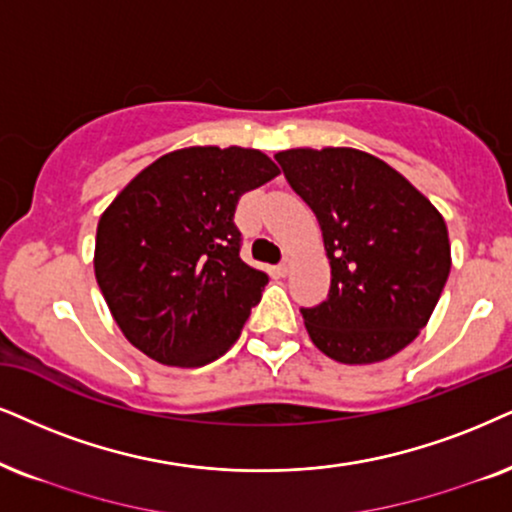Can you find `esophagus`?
Here are the masks:
<instances>
[{"label": "esophagus", "instance_id": "34e87169", "mask_svg": "<svg viewBox=\"0 0 512 512\" xmlns=\"http://www.w3.org/2000/svg\"><path fill=\"white\" fill-rule=\"evenodd\" d=\"M290 269H293V260H290V257H286V260L278 264V274L281 276H288Z\"/></svg>", "mask_w": 512, "mask_h": 512}]
</instances>
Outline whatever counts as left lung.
<instances>
[{
  "label": "left lung",
  "instance_id": "8db88e82",
  "mask_svg": "<svg viewBox=\"0 0 512 512\" xmlns=\"http://www.w3.org/2000/svg\"><path fill=\"white\" fill-rule=\"evenodd\" d=\"M312 208L331 260V290L302 307L309 338L342 364H373L428 323L451 269L439 212L383 160L354 148L274 155Z\"/></svg>",
  "mask_w": 512,
  "mask_h": 512
}]
</instances>
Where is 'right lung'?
Here are the masks:
<instances>
[{
	"label": "right lung",
	"mask_w": 512,
	"mask_h": 512,
	"mask_svg": "<svg viewBox=\"0 0 512 512\" xmlns=\"http://www.w3.org/2000/svg\"><path fill=\"white\" fill-rule=\"evenodd\" d=\"M276 174L252 148H181L139 172L103 212L96 281L146 357L205 366L238 340L269 278L241 260L236 205Z\"/></svg>",
	"instance_id": "obj_1"
}]
</instances>
